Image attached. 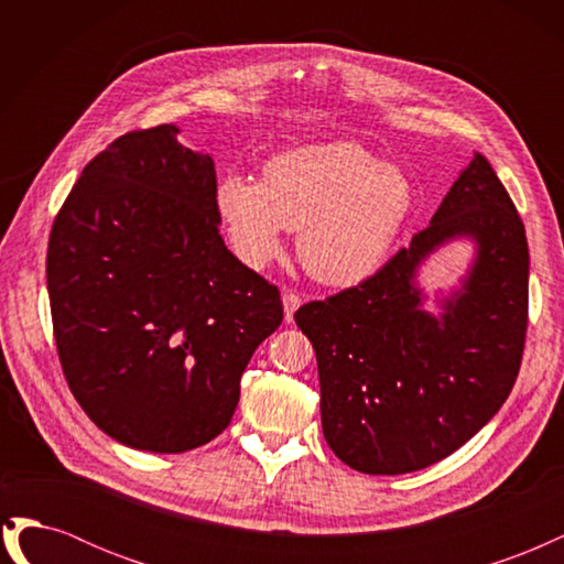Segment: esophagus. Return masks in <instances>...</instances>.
Masks as SVG:
<instances>
[{"instance_id":"esophagus-1","label":"esophagus","mask_w":564,"mask_h":564,"mask_svg":"<svg viewBox=\"0 0 564 564\" xmlns=\"http://www.w3.org/2000/svg\"><path fill=\"white\" fill-rule=\"evenodd\" d=\"M282 303H284V322L286 324L294 322V313L301 308L303 299L299 294H294V292H284L282 294Z\"/></svg>"}]
</instances>
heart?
<instances>
[{"label": "heart", "mask_w": 564, "mask_h": 564, "mask_svg": "<svg viewBox=\"0 0 564 564\" xmlns=\"http://www.w3.org/2000/svg\"><path fill=\"white\" fill-rule=\"evenodd\" d=\"M216 216L245 265L261 270L299 230L313 278L360 282L377 270L414 212V185L352 141L303 145L263 166V181L230 174L216 187Z\"/></svg>", "instance_id": "obj_1"}]
</instances>
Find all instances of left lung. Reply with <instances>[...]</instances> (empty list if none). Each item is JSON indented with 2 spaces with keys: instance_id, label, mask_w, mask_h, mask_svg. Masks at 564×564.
Returning a JSON list of instances; mask_svg holds the SVG:
<instances>
[{
  "instance_id": "8db88e82",
  "label": "left lung",
  "mask_w": 564,
  "mask_h": 564,
  "mask_svg": "<svg viewBox=\"0 0 564 564\" xmlns=\"http://www.w3.org/2000/svg\"><path fill=\"white\" fill-rule=\"evenodd\" d=\"M458 236L476 242L443 313L422 308L417 265ZM529 305L522 218L475 152L431 226L371 278L296 311L319 371L324 440L350 468L400 475L456 452L499 412L518 379Z\"/></svg>"
}]
</instances>
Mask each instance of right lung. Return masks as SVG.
I'll list each match as a JSON object with an SVG mask.
<instances>
[{"label":"right lung","mask_w":564,"mask_h":564,"mask_svg":"<svg viewBox=\"0 0 564 564\" xmlns=\"http://www.w3.org/2000/svg\"><path fill=\"white\" fill-rule=\"evenodd\" d=\"M174 124L84 166L46 251L65 381L127 447L181 454L228 429L253 350L282 324L275 284L224 245L214 160Z\"/></svg>","instance_id":"1"}]
</instances>
